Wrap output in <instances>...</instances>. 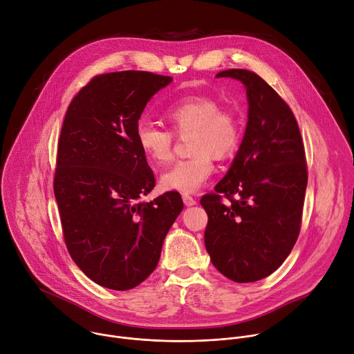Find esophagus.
Here are the masks:
<instances>
[{
  "label": "esophagus",
  "mask_w": 354,
  "mask_h": 354,
  "mask_svg": "<svg viewBox=\"0 0 354 354\" xmlns=\"http://www.w3.org/2000/svg\"><path fill=\"white\" fill-rule=\"evenodd\" d=\"M182 198H183L185 206H187V207L196 205V198H193V197H192L190 194H187V193H183V194H182Z\"/></svg>",
  "instance_id": "esophagus-1"
}]
</instances>
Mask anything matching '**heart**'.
Masks as SVG:
<instances>
[{
	"mask_svg": "<svg viewBox=\"0 0 354 354\" xmlns=\"http://www.w3.org/2000/svg\"><path fill=\"white\" fill-rule=\"evenodd\" d=\"M169 130L138 122L136 140L144 157L157 167L172 160L174 134L189 136L192 157L178 161L161 176L167 190L194 193L214 172L213 157L224 160L235 153L241 141V120L235 111L220 106L209 95H189L169 104L164 111Z\"/></svg>",
	"mask_w": 354,
	"mask_h": 354,
	"instance_id": "b5f03b06",
	"label": "heart"
}]
</instances>
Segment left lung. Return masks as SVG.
Instances as JSON below:
<instances>
[{"label":"left lung","instance_id":"1","mask_svg":"<svg viewBox=\"0 0 354 354\" xmlns=\"http://www.w3.org/2000/svg\"><path fill=\"white\" fill-rule=\"evenodd\" d=\"M217 77L245 85L249 109L230 171L214 193L200 198L209 216L205 243L220 273L250 283L277 270L298 238L308 182L306 149L294 113L263 78L242 68Z\"/></svg>","mask_w":354,"mask_h":354}]
</instances>
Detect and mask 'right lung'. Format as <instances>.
Masks as SVG:
<instances>
[{
  "label": "right lung",
  "mask_w": 354,
  "mask_h": 354,
  "mask_svg": "<svg viewBox=\"0 0 354 354\" xmlns=\"http://www.w3.org/2000/svg\"><path fill=\"white\" fill-rule=\"evenodd\" d=\"M171 81L148 71L95 75L66 112L53 182L64 242L75 265L111 290H130L154 272L183 209L178 192L138 203L156 178L136 126Z\"/></svg>",
  "instance_id": "obj_1"
}]
</instances>
